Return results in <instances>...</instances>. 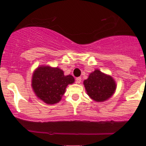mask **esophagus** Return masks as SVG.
Listing matches in <instances>:
<instances>
[{"label":"esophagus","mask_w":146,"mask_h":146,"mask_svg":"<svg viewBox=\"0 0 146 146\" xmlns=\"http://www.w3.org/2000/svg\"><path fill=\"white\" fill-rule=\"evenodd\" d=\"M82 82V78L80 77H78V78H76V83L80 84Z\"/></svg>","instance_id":"esophagus-1"}]
</instances>
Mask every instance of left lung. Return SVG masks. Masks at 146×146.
<instances>
[{"label": "left lung", "instance_id": "1", "mask_svg": "<svg viewBox=\"0 0 146 146\" xmlns=\"http://www.w3.org/2000/svg\"><path fill=\"white\" fill-rule=\"evenodd\" d=\"M87 94L95 102H104L109 99L116 89V83L110 75L96 69L84 81Z\"/></svg>", "mask_w": 146, "mask_h": 146}]
</instances>
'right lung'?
<instances>
[{"label": "right lung", "mask_w": 146, "mask_h": 146, "mask_svg": "<svg viewBox=\"0 0 146 146\" xmlns=\"http://www.w3.org/2000/svg\"><path fill=\"white\" fill-rule=\"evenodd\" d=\"M74 82L72 75H64L59 68L41 66L33 72L31 86L40 100L47 104H54L61 100L66 86Z\"/></svg>", "instance_id": "obj_1"}]
</instances>
